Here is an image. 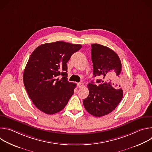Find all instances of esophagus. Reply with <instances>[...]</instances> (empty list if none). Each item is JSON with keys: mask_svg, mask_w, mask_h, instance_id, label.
<instances>
[{"mask_svg": "<svg viewBox=\"0 0 152 152\" xmlns=\"http://www.w3.org/2000/svg\"><path fill=\"white\" fill-rule=\"evenodd\" d=\"M77 87H78L79 88H82V87H83V84L82 83H77Z\"/></svg>", "mask_w": 152, "mask_h": 152, "instance_id": "esophagus-1", "label": "esophagus"}]
</instances>
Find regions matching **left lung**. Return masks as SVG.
<instances>
[{
	"instance_id": "obj_1",
	"label": "left lung",
	"mask_w": 152,
	"mask_h": 152,
	"mask_svg": "<svg viewBox=\"0 0 152 152\" xmlns=\"http://www.w3.org/2000/svg\"><path fill=\"white\" fill-rule=\"evenodd\" d=\"M91 59L94 77L100 83L91 81L88 85V96L83 100L85 110L93 116L99 117L113 111L121 102L124 82L121 61L110 48L99 44L91 45Z\"/></svg>"
}]
</instances>
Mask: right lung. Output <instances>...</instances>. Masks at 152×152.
<instances>
[{"mask_svg":"<svg viewBox=\"0 0 152 152\" xmlns=\"http://www.w3.org/2000/svg\"><path fill=\"white\" fill-rule=\"evenodd\" d=\"M82 47L59 41L41 45L31 55L23 82L30 99L41 111L54 114L67 105L76 86L67 80V63Z\"/></svg>","mask_w":152,"mask_h":152,"instance_id":"add662e5","label":"right lung"}]
</instances>
